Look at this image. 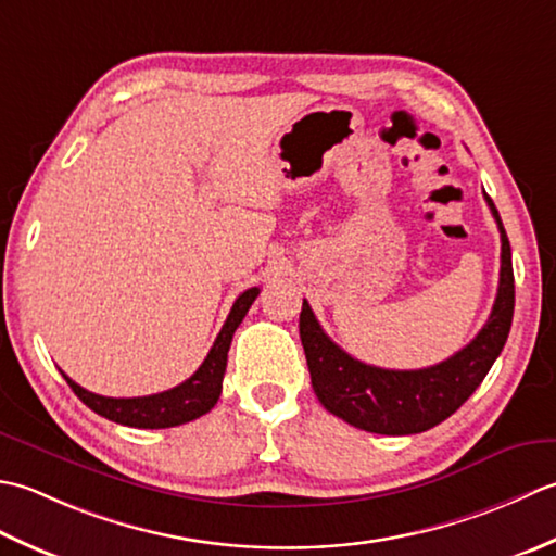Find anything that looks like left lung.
Wrapping results in <instances>:
<instances>
[{
    "mask_svg": "<svg viewBox=\"0 0 556 556\" xmlns=\"http://www.w3.org/2000/svg\"><path fill=\"white\" fill-rule=\"evenodd\" d=\"M484 199L502 235L500 290L480 333L448 359L425 369H381L365 365L338 348L316 321L309 302H302V348L307 355L314 393L328 413L374 434H420L444 422L480 387L504 350L516 302L511 244L494 201L486 194Z\"/></svg>",
    "mask_w": 556,
    "mask_h": 556,
    "instance_id": "1",
    "label": "left lung"
}]
</instances>
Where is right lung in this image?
I'll return each instance as SVG.
<instances>
[{
    "label": "right lung",
    "mask_w": 556,
    "mask_h": 556,
    "mask_svg": "<svg viewBox=\"0 0 556 556\" xmlns=\"http://www.w3.org/2000/svg\"><path fill=\"white\" fill-rule=\"evenodd\" d=\"M256 294H258V288H249L235 300L228 319H225L218 338H215L213 348L208 350L206 359L201 362V367L191 374L187 381H182L175 389L153 393V395H141V399H108V395H98L81 389L76 381L66 377L64 371L62 377L66 379V383H70L78 399L90 407V410L124 427L165 429V427H177V425L197 420V417L206 415L220 399L232 336L237 331V326L242 324L249 307H252Z\"/></svg>",
    "instance_id": "right-lung-1"
}]
</instances>
